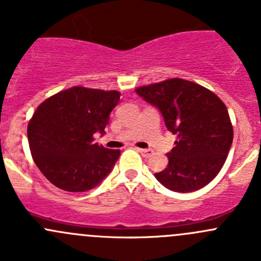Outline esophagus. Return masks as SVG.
Instances as JSON below:
<instances>
[{"instance_id":"obj_1","label":"esophagus","mask_w":261,"mask_h":261,"mask_svg":"<svg viewBox=\"0 0 261 261\" xmlns=\"http://www.w3.org/2000/svg\"><path fill=\"white\" fill-rule=\"evenodd\" d=\"M138 151L140 152V154L143 155L144 158H150V156H151V154H152V151L150 149H139V147H138Z\"/></svg>"}]
</instances>
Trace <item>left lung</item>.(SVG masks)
<instances>
[{
    "instance_id": "obj_1",
    "label": "left lung",
    "mask_w": 261,
    "mask_h": 261,
    "mask_svg": "<svg viewBox=\"0 0 261 261\" xmlns=\"http://www.w3.org/2000/svg\"><path fill=\"white\" fill-rule=\"evenodd\" d=\"M139 96L160 110L177 135L167 168L155 178L174 192H193L220 173L230 151L233 128L220 97L194 82L170 80L138 87Z\"/></svg>"
}]
</instances>
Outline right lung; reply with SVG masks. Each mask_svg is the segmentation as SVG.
<instances>
[{
    "mask_svg": "<svg viewBox=\"0 0 261 261\" xmlns=\"http://www.w3.org/2000/svg\"><path fill=\"white\" fill-rule=\"evenodd\" d=\"M118 91L72 87L41 102L28 125L31 155L44 177L67 192L94 188L114 168L120 150L94 143L105 134Z\"/></svg>",
    "mask_w": 261,
    "mask_h": 261,
    "instance_id": "add662e5",
    "label": "right lung"
}]
</instances>
